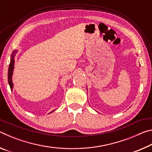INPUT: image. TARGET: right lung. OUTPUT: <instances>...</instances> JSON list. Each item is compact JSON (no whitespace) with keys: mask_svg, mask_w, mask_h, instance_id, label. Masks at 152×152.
Wrapping results in <instances>:
<instances>
[{"mask_svg":"<svg viewBox=\"0 0 152 152\" xmlns=\"http://www.w3.org/2000/svg\"><path fill=\"white\" fill-rule=\"evenodd\" d=\"M16 53H17V51H12V53L11 58V61H10L9 70H8V82H9L10 88H11V91L12 90V86H13V84H12V71H13V69H14L15 56ZM53 111V110H52L51 113H52Z\"/></svg>","mask_w":152,"mask_h":152,"instance_id":"obj_1","label":"right lung"}]
</instances>
